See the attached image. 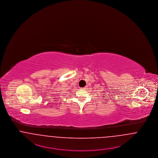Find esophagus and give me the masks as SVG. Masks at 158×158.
I'll use <instances>...</instances> for the list:
<instances>
[{"label":"esophagus","mask_w":158,"mask_h":158,"mask_svg":"<svg viewBox=\"0 0 158 158\" xmlns=\"http://www.w3.org/2000/svg\"><path fill=\"white\" fill-rule=\"evenodd\" d=\"M81 89H85V87H83V88H81Z\"/></svg>","instance_id":"34e87169"}]
</instances>
